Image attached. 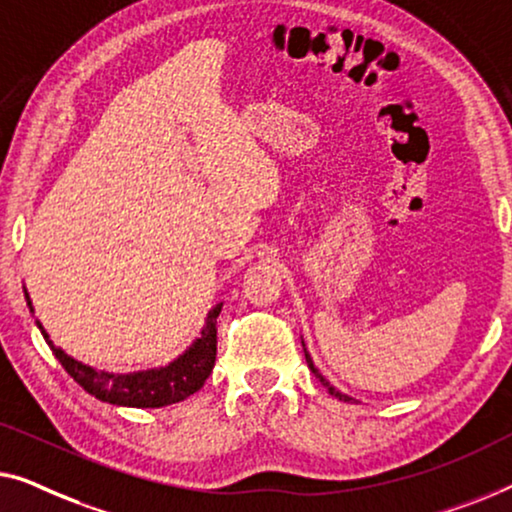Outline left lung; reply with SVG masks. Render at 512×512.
Here are the masks:
<instances>
[{"instance_id": "left-lung-1", "label": "left lung", "mask_w": 512, "mask_h": 512, "mask_svg": "<svg viewBox=\"0 0 512 512\" xmlns=\"http://www.w3.org/2000/svg\"><path fill=\"white\" fill-rule=\"evenodd\" d=\"M301 345H304V341H301ZM304 355H306V362H308V369H311L313 373H315V378H320V383L322 385H325L327 387V390H329V394H331V397H336V399H341V401H352V397H348V394H343V392H338L336 390V387H331L329 385V380L325 378V376H322V373L318 371V369H315V364H313V359H311V355H308V350L304 348Z\"/></svg>"}]
</instances>
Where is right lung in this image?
<instances>
[{"mask_svg":"<svg viewBox=\"0 0 512 512\" xmlns=\"http://www.w3.org/2000/svg\"><path fill=\"white\" fill-rule=\"evenodd\" d=\"M25 299L30 311L34 313L30 294L25 290ZM222 311V304H215L208 311L206 325L201 329L199 338L187 348L178 359L160 366V369L148 371H134V373H106L97 371L92 366L78 362L71 355H67L62 348L50 341L41 322L37 320V327L41 329L43 338L53 350V355L60 359L64 371L83 387L92 397L113 406H129V408H162L169 403H178L194 392L201 390L206 378L211 376L215 366V352H218V315Z\"/></svg>","mask_w":512,"mask_h":512,"instance_id":"right-lung-1","label":"right lung"}]
</instances>
